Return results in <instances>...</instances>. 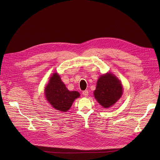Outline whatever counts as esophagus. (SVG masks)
<instances>
[{"mask_svg": "<svg viewBox=\"0 0 160 160\" xmlns=\"http://www.w3.org/2000/svg\"><path fill=\"white\" fill-rule=\"evenodd\" d=\"M82 94L84 95L85 97H88V94H89V92H88V90H85V91H83V92H82Z\"/></svg>", "mask_w": 160, "mask_h": 160, "instance_id": "34e87169", "label": "esophagus"}]
</instances>
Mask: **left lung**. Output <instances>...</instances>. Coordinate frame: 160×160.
<instances>
[{
	"label": "left lung",
	"instance_id": "8db88e82",
	"mask_svg": "<svg viewBox=\"0 0 160 160\" xmlns=\"http://www.w3.org/2000/svg\"><path fill=\"white\" fill-rule=\"evenodd\" d=\"M93 93L97 102L104 108H109L121 97L123 89L121 81L113 74L108 72L99 77Z\"/></svg>",
	"mask_w": 160,
	"mask_h": 160
}]
</instances>
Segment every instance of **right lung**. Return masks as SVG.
<instances>
[{"label": "right lung", "instance_id": "1", "mask_svg": "<svg viewBox=\"0 0 160 160\" xmlns=\"http://www.w3.org/2000/svg\"><path fill=\"white\" fill-rule=\"evenodd\" d=\"M48 102L56 110L65 112L71 107L74 100L80 97L78 91H70L62 81L60 75L54 72L45 89Z\"/></svg>", "mask_w": 160, "mask_h": 160}]
</instances>
